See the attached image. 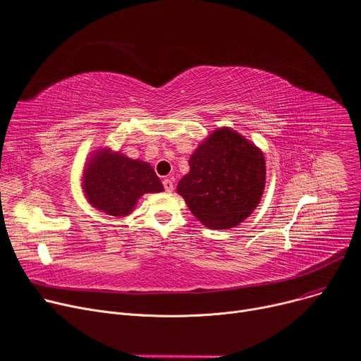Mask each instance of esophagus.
I'll return each mask as SVG.
<instances>
[{
	"label": "esophagus",
	"mask_w": 361,
	"mask_h": 361,
	"mask_svg": "<svg viewBox=\"0 0 361 361\" xmlns=\"http://www.w3.org/2000/svg\"><path fill=\"white\" fill-rule=\"evenodd\" d=\"M163 186H164V190L167 191V192H171V191H173V180H171V179H164L163 180Z\"/></svg>",
	"instance_id": "obj_1"
}]
</instances>
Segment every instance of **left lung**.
I'll return each mask as SVG.
<instances>
[{"instance_id":"left-lung-1","label":"left lung","mask_w":361,"mask_h":361,"mask_svg":"<svg viewBox=\"0 0 361 361\" xmlns=\"http://www.w3.org/2000/svg\"><path fill=\"white\" fill-rule=\"evenodd\" d=\"M188 163L190 173L176 191L205 228H235L259 205L266 183L264 156L233 129H216Z\"/></svg>"}]
</instances>
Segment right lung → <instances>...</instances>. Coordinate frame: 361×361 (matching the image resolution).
I'll use <instances>...</instances> for the list:
<instances>
[{
	"mask_svg": "<svg viewBox=\"0 0 361 361\" xmlns=\"http://www.w3.org/2000/svg\"><path fill=\"white\" fill-rule=\"evenodd\" d=\"M82 186L92 207L116 217L130 214L144 194L164 191L147 161L132 160L109 148L95 151L88 159Z\"/></svg>",
	"mask_w": 361,
	"mask_h": 361,
	"instance_id": "right-lung-1",
	"label": "right lung"
}]
</instances>
